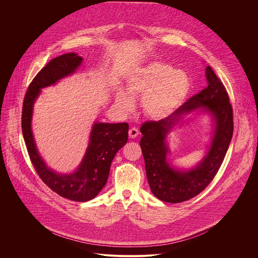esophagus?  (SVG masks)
<instances>
[{
	"mask_svg": "<svg viewBox=\"0 0 258 258\" xmlns=\"http://www.w3.org/2000/svg\"><path fill=\"white\" fill-rule=\"evenodd\" d=\"M128 136H130V138H132V139L137 138V137L139 136V131H138V128L132 127V128L128 131Z\"/></svg>",
	"mask_w": 258,
	"mask_h": 258,
	"instance_id": "34e87169",
	"label": "esophagus"
}]
</instances>
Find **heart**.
<instances>
[{
    "mask_svg": "<svg viewBox=\"0 0 258 258\" xmlns=\"http://www.w3.org/2000/svg\"><path fill=\"white\" fill-rule=\"evenodd\" d=\"M125 88L131 97L144 96L142 105L147 115L161 119L171 114L186 99L191 83L185 71L174 69L165 62L153 61L138 68L128 78ZM128 95L123 91L116 95V102L123 110L133 106Z\"/></svg>",
    "mask_w": 258,
    "mask_h": 258,
    "instance_id": "heart-1",
    "label": "heart"
}]
</instances>
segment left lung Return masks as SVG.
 Instances as JSON below:
<instances>
[{
    "instance_id": "obj_1",
    "label": "left lung",
    "mask_w": 258,
    "mask_h": 258,
    "mask_svg": "<svg viewBox=\"0 0 258 258\" xmlns=\"http://www.w3.org/2000/svg\"><path fill=\"white\" fill-rule=\"evenodd\" d=\"M207 87L183 103L168 117L145 122L141 127L142 148L146 174L151 192L159 200L179 203L201 193L222 165L230 146L233 131V109L223 83L210 66L205 68ZM200 109L213 120V134L206 156L195 167L183 170L173 167L167 156L170 153L167 135L186 114Z\"/></svg>"
}]
</instances>
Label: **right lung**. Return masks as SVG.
<instances>
[{
	"label": "right lung",
	"instance_id": "add662e5",
	"mask_svg": "<svg viewBox=\"0 0 258 258\" xmlns=\"http://www.w3.org/2000/svg\"><path fill=\"white\" fill-rule=\"evenodd\" d=\"M83 57L68 53L52 59L33 79L25 94L21 126L29 158L36 172L46 185L58 195L78 202L95 198L106 185L111 162L118 150L126 144L128 124L104 123L95 121L92 126L89 145L82 162L70 173H60L50 168L36 147L31 120L33 105L41 90L77 72Z\"/></svg>",
	"mask_w": 258,
	"mask_h": 258
}]
</instances>
